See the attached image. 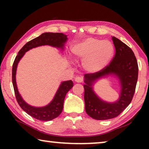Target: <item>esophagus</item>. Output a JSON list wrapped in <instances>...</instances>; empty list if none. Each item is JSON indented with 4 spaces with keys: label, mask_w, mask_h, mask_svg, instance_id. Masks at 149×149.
<instances>
[{
    "label": "esophagus",
    "mask_w": 149,
    "mask_h": 149,
    "mask_svg": "<svg viewBox=\"0 0 149 149\" xmlns=\"http://www.w3.org/2000/svg\"><path fill=\"white\" fill-rule=\"evenodd\" d=\"M75 82L77 83H82L83 82V77H76L74 78Z\"/></svg>",
    "instance_id": "obj_1"
}]
</instances>
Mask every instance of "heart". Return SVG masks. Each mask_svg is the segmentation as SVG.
Wrapping results in <instances>:
<instances>
[{
  "instance_id": "obj_1",
  "label": "heart",
  "mask_w": 149,
  "mask_h": 149,
  "mask_svg": "<svg viewBox=\"0 0 149 149\" xmlns=\"http://www.w3.org/2000/svg\"><path fill=\"white\" fill-rule=\"evenodd\" d=\"M74 56L82 61L83 68L89 72H96L107 66L114 53L109 40L89 37L77 42L72 47Z\"/></svg>"
}]
</instances>
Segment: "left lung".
Segmentation results:
<instances>
[{"instance_id": "obj_1", "label": "left lung", "mask_w": 149, "mask_h": 149, "mask_svg": "<svg viewBox=\"0 0 149 149\" xmlns=\"http://www.w3.org/2000/svg\"><path fill=\"white\" fill-rule=\"evenodd\" d=\"M112 39L116 53L111 64L99 72L84 75L85 111L96 120L111 119L120 115L131 103L138 81V62L133 51L115 36ZM109 76L118 79L121 89L119 99L113 103L103 101L93 88L97 80Z\"/></svg>"}]
</instances>
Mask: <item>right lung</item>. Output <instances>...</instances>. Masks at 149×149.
Instances as JSON below:
<instances>
[{
    "mask_svg": "<svg viewBox=\"0 0 149 149\" xmlns=\"http://www.w3.org/2000/svg\"><path fill=\"white\" fill-rule=\"evenodd\" d=\"M68 40L67 35L63 33H53V32H45L39 36L28 42L18 52L13 64L12 69V81L15 94L18 104L23 111L26 113L40 120V121H51L58 117L63 110L64 101L66 93L73 87V82L71 80L63 81L59 86L54 98L47 105L41 107H36L28 104L22 98L18 91L17 83H16V71L18 63L24 56L26 52L32 49L42 45H49L54 47L64 49V44Z\"/></svg>",
    "mask_w": 149,
    "mask_h": 149,
    "instance_id": "1",
    "label": "right lung"
}]
</instances>
